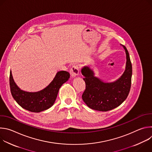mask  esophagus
Returning <instances> with one entry per match:
<instances>
[{
	"label": "esophagus",
	"mask_w": 152,
	"mask_h": 152,
	"mask_svg": "<svg viewBox=\"0 0 152 152\" xmlns=\"http://www.w3.org/2000/svg\"><path fill=\"white\" fill-rule=\"evenodd\" d=\"M70 74L72 75V77H76L79 75V66L76 65V66H73L71 69H70Z\"/></svg>",
	"instance_id": "obj_1"
}]
</instances>
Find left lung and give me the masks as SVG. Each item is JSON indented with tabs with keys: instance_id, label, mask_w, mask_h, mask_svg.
Instances as JSON below:
<instances>
[{
	"instance_id": "left-lung-1",
	"label": "left lung",
	"mask_w": 152,
	"mask_h": 152,
	"mask_svg": "<svg viewBox=\"0 0 152 152\" xmlns=\"http://www.w3.org/2000/svg\"><path fill=\"white\" fill-rule=\"evenodd\" d=\"M126 54V70L115 82L104 83L94 76L88 67H84L81 72L85 76V90L82 97L89 107L99 111L112 110L120 106L127 98L131 86L132 67L129 52L123 46Z\"/></svg>"
}]
</instances>
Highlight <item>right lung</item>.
I'll use <instances>...</instances> for the list:
<instances>
[{
  "label": "right lung",
  "instance_id": "right-lung-1",
  "mask_svg": "<svg viewBox=\"0 0 152 152\" xmlns=\"http://www.w3.org/2000/svg\"><path fill=\"white\" fill-rule=\"evenodd\" d=\"M70 73L66 71L58 72L52 82L46 88L38 92L29 93L21 90L10 75L11 94L16 102L24 109L33 113H39L50 108L55 103L62 85L67 81Z\"/></svg>",
  "mask_w": 152,
  "mask_h": 152
}]
</instances>
